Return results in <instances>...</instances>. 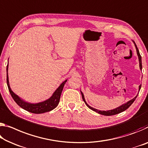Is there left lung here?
Wrapping results in <instances>:
<instances>
[{"label": "left lung", "mask_w": 148, "mask_h": 148, "mask_svg": "<svg viewBox=\"0 0 148 148\" xmlns=\"http://www.w3.org/2000/svg\"><path fill=\"white\" fill-rule=\"evenodd\" d=\"M133 42H134V45H135V47H136V49L137 55H138V59H139L140 69L142 70V57H141V55H140V52H139V50H138V47H137L136 45V43H135V42H134V41H133ZM140 88H141V85H140V86H139V91L140 90ZM81 93H82V99H83V100H84V103H86V105H87V106H88L89 108H90V109L93 110V111H95L96 112H97V113L101 114H103V115H105V116L114 115V114H119V113H120V112H123L124 111H125V110L127 109L129 107H130V105L133 103V102L136 99L137 96H138V95H137L136 96V97H135L134 98H133L132 99H131V100H130V101H128V102H126V103H125L123 104L122 105H121V106H119V107H116V108H115V109H114L109 110V111H99V110L96 109H94V108H93V107H90V105H89L86 103V100H85V98H84V93H83L82 92V91H81Z\"/></svg>", "instance_id": "left-lung-1"}]
</instances>
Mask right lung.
<instances>
[{
	"instance_id": "add662e5",
	"label": "right lung",
	"mask_w": 148,
	"mask_h": 148,
	"mask_svg": "<svg viewBox=\"0 0 148 148\" xmlns=\"http://www.w3.org/2000/svg\"><path fill=\"white\" fill-rule=\"evenodd\" d=\"M8 65L6 66V82L7 86H8V90L10 91V95L12 97L14 101L17 103L20 107H22L25 111L28 112H32V113L35 114H41L44 113V112H49L52 111L53 109H55L57 107L58 105V103L60 101V95H61L62 91L64 88V86L65 83L67 82V79L60 84L59 87L55 91V92L53 93L51 97L49 98L48 99L45 101H43L42 102L37 103H29L23 100L22 99L19 97V96L15 94L13 92L12 90H11L10 84H9V80H8Z\"/></svg>"
}]
</instances>
